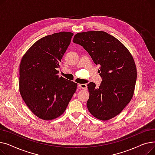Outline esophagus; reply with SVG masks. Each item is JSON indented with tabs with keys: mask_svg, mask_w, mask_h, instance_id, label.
<instances>
[{
	"mask_svg": "<svg viewBox=\"0 0 155 155\" xmlns=\"http://www.w3.org/2000/svg\"><path fill=\"white\" fill-rule=\"evenodd\" d=\"M78 87L81 89H84V90H86L87 88V85L86 84H78Z\"/></svg>",
	"mask_w": 155,
	"mask_h": 155,
	"instance_id": "34e87169",
	"label": "esophagus"
}]
</instances>
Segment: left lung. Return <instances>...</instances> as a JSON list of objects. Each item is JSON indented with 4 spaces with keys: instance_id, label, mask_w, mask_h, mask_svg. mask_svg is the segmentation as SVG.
Instances as JSON below:
<instances>
[{
    "instance_id": "obj_1",
    "label": "left lung",
    "mask_w": 155,
    "mask_h": 155,
    "mask_svg": "<svg viewBox=\"0 0 155 155\" xmlns=\"http://www.w3.org/2000/svg\"><path fill=\"white\" fill-rule=\"evenodd\" d=\"M73 41L82 46L94 62L102 81L99 87L87 85L88 111L95 118L108 120L117 116L134 94L137 70L133 57L117 38L101 31L79 32Z\"/></svg>"
}]
</instances>
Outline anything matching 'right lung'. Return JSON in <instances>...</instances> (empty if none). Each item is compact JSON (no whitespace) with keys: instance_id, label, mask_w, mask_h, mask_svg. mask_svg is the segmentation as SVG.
<instances>
[{"instance_id":"obj_1","label":"right lung","mask_w":155,"mask_h":155,"mask_svg":"<svg viewBox=\"0 0 155 155\" xmlns=\"http://www.w3.org/2000/svg\"><path fill=\"white\" fill-rule=\"evenodd\" d=\"M73 33L60 32L41 38L24 54L19 65V92L38 117L52 120L66 110L77 84L58 75Z\"/></svg>"}]
</instances>
